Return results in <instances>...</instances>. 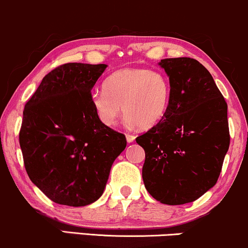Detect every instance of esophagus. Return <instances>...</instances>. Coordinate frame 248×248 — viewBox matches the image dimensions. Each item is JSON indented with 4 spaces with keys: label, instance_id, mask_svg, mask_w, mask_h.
Wrapping results in <instances>:
<instances>
[{
    "label": "esophagus",
    "instance_id": "1",
    "mask_svg": "<svg viewBox=\"0 0 248 248\" xmlns=\"http://www.w3.org/2000/svg\"><path fill=\"white\" fill-rule=\"evenodd\" d=\"M126 139H127L128 143H132V142H134V140H135V136L132 135V134H127Z\"/></svg>",
    "mask_w": 248,
    "mask_h": 248
}]
</instances>
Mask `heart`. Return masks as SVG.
I'll list each match as a JSON object with an SVG mask.
<instances>
[{
    "label": "heart",
    "mask_w": 248,
    "mask_h": 248,
    "mask_svg": "<svg viewBox=\"0 0 248 248\" xmlns=\"http://www.w3.org/2000/svg\"><path fill=\"white\" fill-rule=\"evenodd\" d=\"M171 92L165 74L148 68H124L106 79L105 89L92 94L91 103L106 126H114L124 108L129 124L149 128L165 116Z\"/></svg>",
    "instance_id": "1"
}]
</instances>
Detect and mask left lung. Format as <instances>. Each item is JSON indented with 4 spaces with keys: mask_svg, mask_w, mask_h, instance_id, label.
<instances>
[{
    "mask_svg": "<svg viewBox=\"0 0 248 248\" xmlns=\"http://www.w3.org/2000/svg\"><path fill=\"white\" fill-rule=\"evenodd\" d=\"M171 82L164 118L136 137L145 151L142 177L164 204L198 200L217 183L229 150L228 104L210 73L190 58L159 62Z\"/></svg>",
    "mask_w": 248,
    "mask_h": 248,
    "instance_id": "8db88e82",
    "label": "left lung"
}]
</instances>
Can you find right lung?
Returning <instances> with one entry per match:
<instances>
[{
  "label": "right lung",
  "mask_w": 248,
  "mask_h": 248,
  "mask_svg": "<svg viewBox=\"0 0 248 248\" xmlns=\"http://www.w3.org/2000/svg\"><path fill=\"white\" fill-rule=\"evenodd\" d=\"M106 64L64 63L47 74L25 104L19 144L29 178L59 204L82 207L105 188L126 136L104 124L91 90Z\"/></svg>",
  "instance_id": "right-lung-1"
}]
</instances>
